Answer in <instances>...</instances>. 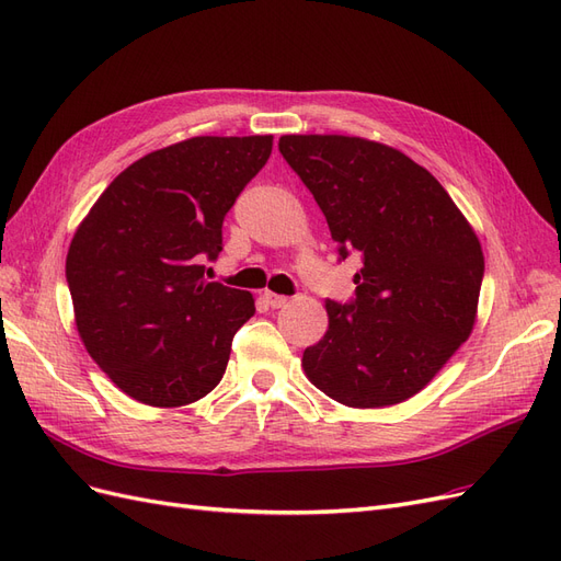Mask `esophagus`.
<instances>
[{"instance_id":"obj_1","label":"esophagus","mask_w":561,"mask_h":561,"mask_svg":"<svg viewBox=\"0 0 561 561\" xmlns=\"http://www.w3.org/2000/svg\"><path fill=\"white\" fill-rule=\"evenodd\" d=\"M264 301L268 304L271 309H280V307H285L287 304V297H283V295H276V293H264Z\"/></svg>"}]
</instances>
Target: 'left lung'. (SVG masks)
Listing matches in <instances>:
<instances>
[{"instance_id":"left-lung-1","label":"left lung","mask_w":561,"mask_h":561,"mask_svg":"<svg viewBox=\"0 0 561 561\" xmlns=\"http://www.w3.org/2000/svg\"><path fill=\"white\" fill-rule=\"evenodd\" d=\"M278 149L360 254L355 299L325 301L328 332L301 367L322 393L377 410L416 396L472 332L484 276L478 233L426 168L348 135H283Z\"/></svg>"}]
</instances>
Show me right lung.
Wrapping results in <instances>:
<instances>
[{"instance_id": "obj_1", "label": "right lung", "mask_w": 561, "mask_h": 561, "mask_svg": "<svg viewBox=\"0 0 561 561\" xmlns=\"http://www.w3.org/2000/svg\"><path fill=\"white\" fill-rule=\"evenodd\" d=\"M271 147L274 135H201L151 151L77 227L65 262L77 332L133 400L182 407L222 381L254 299L203 280L201 262L222 252L225 215Z\"/></svg>"}]
</instances>
